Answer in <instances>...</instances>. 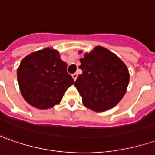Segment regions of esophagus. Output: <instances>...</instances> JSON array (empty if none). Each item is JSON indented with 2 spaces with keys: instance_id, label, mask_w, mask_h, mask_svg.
Masks as SVG:
<instances>
[{
  "instance_id": "esophagus-1",
  "label": "esophagus",
  "mask_w": 155,
  "mask_h": 155,
  "mask_svg": "<svg viewBox=\"0 0 155 155\" xmlns=\"http://www.w3.org/2000/svg\"><path fill=\"white\" fill-rule=\"evenodd\" d=\"M72 77L73 79H74V81H76V79H77L78 77V74L76 73H74V74H72Z\"/></svg>"
}]
</instances>
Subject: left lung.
I'll list each match as a JSON object with an SVG mask.
<instances>
[{"mask_svg":"<svg viewBox=\"0 0 155 155\" xmlns=\"http://www.w3.org/2000/svg\"><path fill=\"white\" fill-rule=\"evenodd\" d=\"M80 61L82 74L78 76L74 86L83 104L97 112L114 107L123 99L129 84L130 74L125 64L101 46L86 53Z\"/></svg>","mask_w":155,"mask_h":155,"instance_id":"obj_1","label":"left lung"}]
</instances>
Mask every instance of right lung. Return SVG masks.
<instances>
[{
	"instance_id": "obj_1",
	"label": "right lung",
	"mask_w": 155,
	"mask_h": 155,
	"mask_svg": "<svg viewBox=\"0 0 155 155\" xmlns=\"http://www.w3.org/2000/svg\"><path fill=\"white\" fill-rule=\"evenodd\" d=\"M20 93L25 101L38 109L59 104L68 88L74 84L67 63L58 51L45 48L25 56L17 70Z\"/></svg>"
}]
</instances>
